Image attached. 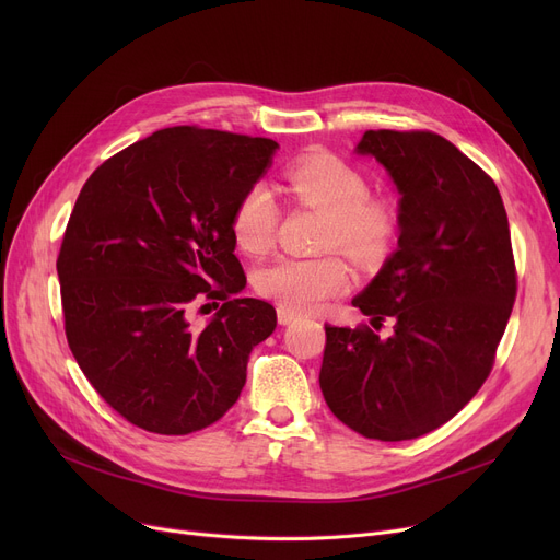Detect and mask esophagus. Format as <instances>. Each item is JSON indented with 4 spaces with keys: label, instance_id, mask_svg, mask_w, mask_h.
Here are the masks:
<instances>
[{
    "label": "esophagus",
    "instance_id": "34e87169",
    "mask_svg": "<svg viewBox=\"0 0 560 560\" xmlns=\"http://www.w3.org/2000/svg\"><path fill=\"white\" fill-rule=\"evenodd\" d=\"M277 317H279V325H290V322H295L300 315L288 311V308H283V306H279V308H277Z\"/></svg>",
    "mask_w": 560,
    "mask_h": 560
}]
</instances>
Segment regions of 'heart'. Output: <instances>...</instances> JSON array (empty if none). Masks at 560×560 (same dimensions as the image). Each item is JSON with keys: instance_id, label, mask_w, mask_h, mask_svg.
<instances>
[{"instance_id": "heart-1", "label": "heart", "mask_w": 560, "mask_h": 560, "mask_svg": "<svg viewBox=\"0 0 560 560\" xmlns=\"http://www.w3.org/2000/svg\"><path fill=\"white\" fill-rule=\"evenodd\" d=\"M283 179L285 190L300 203L327 215L322 247H340L363 262L386 254L397 218L386 199L370 195L361 170L334 154H311L292 163ZM279 222V203L260 184L249 186L231 213L233 238L249 254H265L275 245ZM349 279L347 262L338 254L283 256L258 272L256 290L292 313H308L347 290Z\"/></svg>"}]
</instances>
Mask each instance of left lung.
<instances>
[{
	"label": "left lung",
	"mask_w": 560,
	"mask_h": 560,
	"mask_svg": "<svg viewBox=\"0 0 560 560\" xmlns=\"http://www.w3.org/2000/svg\"><path fill=\"white\" fill-rule=\"evenodd\" d=\"M399 201V249L351 302L372 325L331 327L319 388L331 413L384 443L452 420L494 365L517 295L511 229L490 174L433 131H365Z\"/></svg>",
	"instance_id": "left-lung-1"
}]
</instances>
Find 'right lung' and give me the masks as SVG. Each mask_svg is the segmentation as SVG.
Wrapping results in <instances>:
<instances>
[{"label":"right lung","mask_w":560,"mask_h":560,"mask_svg":"<svg viewBox=\"0 0 560 560\" xmlns=\"http://www.w3.org/2000/svg\"><path fill=\"white\" fill-rule=\"evenodd\" d=\"M277 142L167 127L83 184L56 258L66 338L91 386L133 427L188 435L238 401L252 349L277 327L247 283L231 213ZM219 313L199 330L189 313Z\"/></svg>","instance_id":"right-lung-1"}]
</instances>
